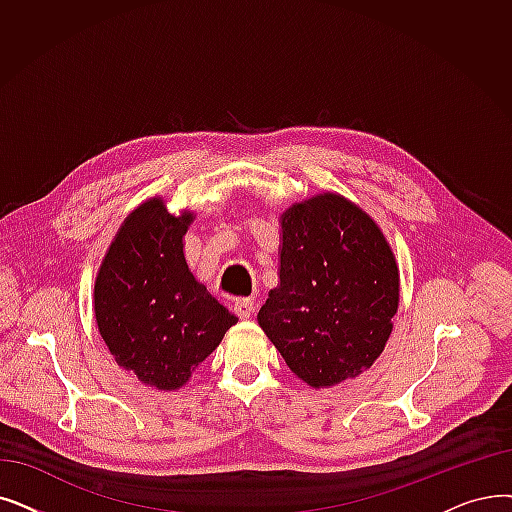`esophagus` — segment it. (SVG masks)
<instances>
[{"label": "esophagus", "mask_w": 512, "mask_h": 512, "mask_svg": "<svg viewBox=\"0 0 512 512\" xmlns=\"http://www.w3.org/2000/svg\"><path fill=\"white\" fill-rule=\"evenodd\" d=\"M234 309H236V314H238L242 320H249V318L253 316V311H255V299H253V297L238 299V301L234 303Z\"/></svg>", "instance_id": "1"}]
</instances>
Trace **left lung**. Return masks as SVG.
Wrapping results in <instances>:
<instances>
[{"mask_svg":"<svg viewBox=\"0 0 512 512\" xmlns=\"http://www.w3.org/2000/svg\"><path fill=\"white\" fill-rule=\"evenodd\" d=\"M278 286L257 322L286 366L314 389L368 370L399 305V268L379 224L349 198L322 192L280 215Z\"/></svg>","mask_w":512,"mask_h":512,"instance_id":"8db88e82","label":"left lung"}]
</instances>
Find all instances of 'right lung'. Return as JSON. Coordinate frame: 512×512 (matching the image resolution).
<instances>
[{
  "label": "right lung",
  "instance_id": "1",
  "mask_svg": "<svg viewBox=\"0 0 512 512\" xmlns=\"http://www.w3.org/2000/svg\"><path fill=\"white\" fill-rule=\"evenodd\" d=\"M194 213H169L163 196L133 209L94 284L98 332L119 366L159 391L182 389L238 318L190 272L184 236Z\"/></svg>",
  "mask_w": 512,
  "mask_h": 512
}]
</instances>
